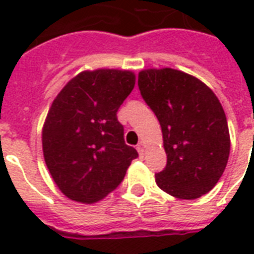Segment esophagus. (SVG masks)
Listing matches in <instances>:
<instances>
[{
    "instance_id": "34e87169",
    "label": "esophagus",
    "mask_w": 254,
    "mask_h": 254,
    "mask_svg": "<svg viewBox=\"0 0 254 254\" xmlns=\"http://www.w3.org/2000/svg\"><path fill=\"white\" fill-rule=\"evenodd\" d=\"M137 151H138L139 157H141V158H143V155H145V149H143L142 145H138V146H137Z\"/></svg>"
}]
</instances>
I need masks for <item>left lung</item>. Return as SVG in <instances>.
Here are the masks:
<instances>
[{
	"label": "left lung",
	"mask_w": 254,
	"mask_h": 254,
	"mask_svg": "<svg viewBox=\"0 0 254 254\" xmlns=\"http://www.w3.org/2000/svg\"><path fill=\"white\" fill-rule=\"evenodd\" d=\"M138 88L162 127L167 163L155 174L159 189L187 200L211 191L224 173L231 149L227 117L216 95L199 79L173 68L141 71Z\"/></svg>",
	"instance_id": "left-lung-1"
}]
</instances>
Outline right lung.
<instances>
[{
    "label": "right lung",
    "mask_w": 254,
    "mask_h": 254,
    "mask_svg": "<svg viewBox=\"0 0 254 254\" xmlns=\"http://www.w3.org/2000/svg\"><path fill=\"white\" fill-rule=\"evenodd\" d=\"M134 84L130 71H83L54 100L42 146L54 182L69 199L88 204L101 200L123 182L138 157L125 143L117 120Z\"/></svg>",
    "instance_id": "1"
}]
</instances>
